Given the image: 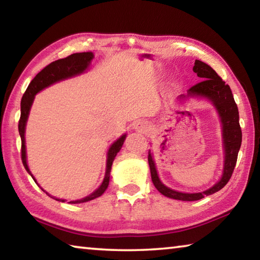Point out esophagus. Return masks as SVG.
Returning a JSON list of instances; mask_svg holds the SVG:
<instances>
[{"label": "esophagus", "mask_w": 260, "mask_h": 260, "mask_svg": "<svg viewBox=\"0 0 260 260\" xmlns=\"http://www.w3.org/2000/svg\"><path fill=\"white\" fill-rule=\"evenodd\" d=\"M134 127L136 131L140 132V133H147V132L150 129V127H149L147 121H138Z\"/></svg>", "instance_id": "esophagus-1"}]
</instances>
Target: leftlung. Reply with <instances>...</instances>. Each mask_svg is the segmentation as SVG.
<instances>
[{"label": "left lung", "mask_w": 260, "mask_h": 260, "mask_svg": "<svg viewBox=\"0 0 260 260\" xmlns=\"http://www.w3.org/2000/svg\"><path fill=\"white\" fill-rule=\"evenodd\" d=\"M193 72L201 79V82L196 83L187 90V95H181V98H188V96H199V98H205L213 103L219 113L220 119L222 124V139H223V149H225V164H223V173L219 182L213 187L202 192H180L173 189L166 187L165 184L158 178L155 161L151 152L149 151L148 161L150 166L151 180L157 190L162 195L170 199L178 201H199L205 196L212 195V193L219 191L226 186L230 181L233 172H234L237 155L241 148L242 142V131L239 121V109L233 98L231 87L226 85L225 81L218 76V73L204 61L199 59L195 60L193 65Z\"/></svg>", "instance_id": "8db88e82"}]
</instances>
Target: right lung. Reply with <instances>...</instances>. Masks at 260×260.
<instances>
[{
	"instance_id": "add662e5",
	"label": "right lung",
	"mask_w": 260,
	"mask_h": 260,
	"mask_svg": "<svg viewBox=\"0 0 260 260\" xmlns=\"http://www.w3.org/2000/svg\"><path fill=\"white\" fill-rule=\"evenodd\" d=\"M93 58H94L93 52H77V54H72L68 57H65V58H60V59L52 61V63L47 65L45 69L41 70V71L34 77L33 80L30 81V83L28 85L27 89H26V91L24 93L23 99H21V102H20V119L18 122V131H19V135L21 138V152H20L21 153V161H23L25 170L27 171L30 175H32V173H30V171L27 166V162H26L25 126H26V121H27L30 107H32V103L34 101V96L37 95L39 91L42 90L43 88L50 86V85H52V83L60 81V80H64V79L78 76V74H80L83 71H86L87 68L89 67L90 60ZM125 138H126V134H124L121 138L118 139L109 149L108 159H107V171H105V177H104L102 184H101V186L96 189L93 193H90L89 196H87L82 200L71 201V202H69V203H71V204L85 203V202L94 200V199H96V197H100L105 190H107V188L109 186V181H110V172H111L112 162L114 160V157L117 156V153L119 152V150L122 147V144H124ZM32 178L35 181L33 175H32ZM50 197L56 201L65 202V200L55 199V197H52V196H50Z\"/></svg>"
}]
</instances>
